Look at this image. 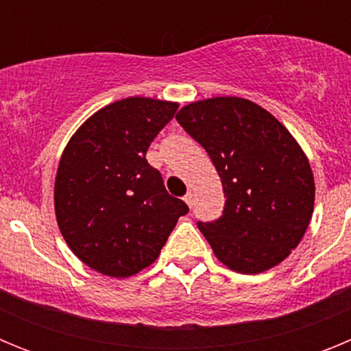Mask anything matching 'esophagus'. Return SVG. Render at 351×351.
<instances>
[{
    "mask_svg": "<svg viewBox=\"0 0 351 351\" xmlns=\"http://www.w3.org/2000/svg\"><path fill=\"white\" fill-rule=\"evenodd\" d=\"M184 202L188 204V206H190V209L191 207H193V202H195V198H193V193H186V197H184Z\"/></svg>",
    "mask_w": 351,
    "mask_h": 351,
    "instance_id": "34e87169",
    "label": "esophagus"
}]
</instances>
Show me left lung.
Returning <instances> with one entry per match:
<instances>
[{"label": "left lung", "mask_w": 351, "mask_h": 351, "mask_svg": "<svg viewBox=\"0 0 351 351\" xmlns=\"http://www.w3.org/2000/svg\"><path fill=\"white\" fill-rule=\"evenodd\" d=\"M176 119L221 178V218L198 221L214 255L243 274L283 262L315 206L311 167L295 138L265 108L235 96L186 105Z\"/></svg>", "instance_id": "8db88e82"}]
</instances>
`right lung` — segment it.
Wrapping results in <instances>:
<instances>
[{
	"mask_svg": "<svg viewBox=\"0 0 351 351\" xmlns=\"http://www.w3.org/2000/svg\"><path fill=\"white\" fill-rule=\"evenodd\" d=\"M176 110L178 104L138 96L114 101L77 130L61 156L58 225L70 250L101 274L128 278L151 265L190 210L145 160Z\"/></svg>",
	"mask_w": 351,
	"mask_h": 351,
	"instance_id": "obj_1",
	"label": "right lung"
}]
</instances>
